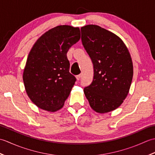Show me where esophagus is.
Returning <instances> with one entry per match:
<instances>
[{"label":"esophagus","mask_w":155,"mask_h":155,"mask_svg":"<svg viewBox=\"0 0 155 155\" xmlns=\"http://www.w3.org/2000/svg\"><path fill=\"white\" fill-rule=\"evenodd\" d=\"M81 77H82V75H81V74H78V75H77V77H76V78H77V81H79V80L81 79Z\"/></svg>","instance_id":"esophagus-1"}]
</instances>
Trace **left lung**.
Wrapping results in <instances>:
<instances>
[{
  "label": "left lung",
  "mask_w": 155,
  "mask_h": 155,
  "mask_svg": "<svg viewBox=\"0 0 155 155\" xmlns=\"http://www.w3.org/2000/svg\"><path fill=\"white\" fill-rule=\"evenodd\" d=\"M82 42L94 67L92 83L84 88L90 106L98 113L116 109L129 93L133 77L130 52L122 39L98 25L81 27Z\"/></svg>",
  "instance_id": "left-lung-1"
}]
</instances>
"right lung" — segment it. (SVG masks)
<instances>
[{"label": "right lung", "mask_w": 155, "mask_h": 155, "mask_svg": "<svg viewBox=\"0 0 155 155\" xmlns=\"http://www.w3.org/2000/svg\"><path fill=\"white\" fill-rule=\"evenodd\" d=\"M80 38L78 27L60 25L45 32L32 47L22 78L29 98L38 108L55 112L63 107L76 81L67 53Z\"/></svg>", "instance_id": "obj_1"}]
</instances>
